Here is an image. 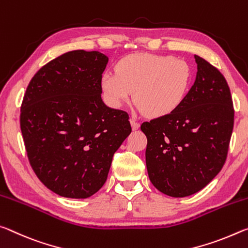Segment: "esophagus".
I'll return each mask as SVG.
<instances>
[{
	"label": "esophagus",
	"instance_id": "esophagus-1",
	"mask_svg": "<svg viewBox=\"0 0 248 248\" xmlns=\"http://www.w3.org/2000/svg\"><path fill=\"white\" fill-rule=\"evenodd\" d=\"M131 125L133 129H137L140 127V123L135 119H131Z\"/></svg>",
	"mask_w": 248,
	"mask_h": 248
}]
</instances>
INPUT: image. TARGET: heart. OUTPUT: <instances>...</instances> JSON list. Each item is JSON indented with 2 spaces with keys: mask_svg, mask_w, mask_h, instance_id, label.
I'll return each mask as SVG.
<instances>
[{
  "mask_svg": "<svg viewBox=\"0 0 248 248\" xmlns=\"http://www.w3.org/2000/svg\"><path fill=\"white\" fill-rule=\"evenodd\" d=\"M115 70L105 71L101 79L108 102L119 108L134 91L139 108L154 117L176 111L191 86L189 64L168 55H129L116 63Z\"/></svg>",
  "mask_w": 248,
  "mask_h": 248,
  "instance_id": "b5f03b06",
  "label": "heart"
}]
</instances>
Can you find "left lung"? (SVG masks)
I'll list each match as a JSON object with an SVG mask.
<instances>
[{"mask_svg": "<svg viewBox=\"0 0 248 248\" xmlns=\"http://www.w3.org/2000/svg\"><path fill=\"white\" fill-rule=\"evenodd\" d=\"M194 58L197 78L180 107L140 125L147 137L149 179L160 192L174 198L200 191L221 171L234 125L224 76L205 59Z\"/></svg>", "mask_w": 248, "mask_h": 248, "instance_id": "1", "label": "left lung"}]
</instances>
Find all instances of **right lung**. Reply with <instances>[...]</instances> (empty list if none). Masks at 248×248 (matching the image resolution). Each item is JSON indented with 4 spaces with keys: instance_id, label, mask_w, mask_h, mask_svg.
I'll use <instances>...</instances> for the list:
<instances>
[{
    "instance_id": "add662e5",
    "label": "right lung",
    "mask_w": 248,
    "mask_h": 248,
    "mask_svg": "<svg viewBox=\"0 0 248 248\" xmlns=\"http://www.w3.org/2000/svg\"><path fill=\"white\" fill-rule=\"evenodd\" d=\"M108 62L99 51L66 52L40 68L24 94L19 121L28 160L62 197L86 199L99 191L132 132L127 113L101 99Z\"/></svg>"
}]
</instances>
